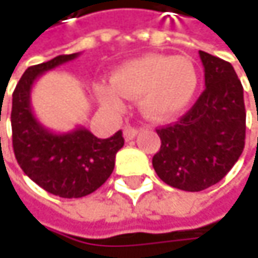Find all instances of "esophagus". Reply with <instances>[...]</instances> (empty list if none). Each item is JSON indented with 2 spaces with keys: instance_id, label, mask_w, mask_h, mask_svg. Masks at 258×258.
Returning a JSON list of instances; mask_svg holds the SVG:
<instances>
[{
  "instance_id": "34e87169",
  "label": "esophagus",
  "mask_w": 258,
  "mask_h": 258,
  "mask_svg": "<svg viewBox=\"0 0 258 258\" xmlns=\"http://www.w3.org/2000/svg\"><path fill=\"white\" fill-rule=\"evenodd\" d=\"M137 133H139V130L134 128V127H124V131H122V134H124V139L130 142V140H133L136 136H137Z\"/></svg>"
}]
</instances>
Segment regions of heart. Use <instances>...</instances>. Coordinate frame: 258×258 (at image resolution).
<instances>
[{
	"label": "heart",
	"mask_w": 258,
	"mask_h": 258,
	"mask_svg": "<svg viewBox=\"0 0 258 258\" xmlns=\"http://www.w3.org/2000/svg\"><path fill=\"white\" fill-rule=\"evenodd\" d=\"M197 85L199 73L189 58L149 53L119 66L112 75V83L98 88V97L115 112L124 107V97H139L145 118L169 121L188 107Z\"/></svg>",
	"instance_id": "heart-1"
}]
</instances>
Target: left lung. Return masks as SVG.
Segmentation results:
<instances>
[{"label":"left lung","mask_w":258,"mask_h":258,"mask_svg":"<svg viewBox=\"0 0 258 258\" xmlns=\"http://www.w3.org/2000/svg\"><path fill=\"white\" fill-rule=\"evenodd\" d=\"M205 91L176 124L157 130L161 148L152 158L160 179L202 191L223 179L245 146L243 88L230 62L199 50Z\"/></svg>","instance_id":"left-lung-1"}]
</instances>
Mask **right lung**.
I'll list each match as a JSON object with an SVG mask.
<instances>
[{"mask_svg": "<svg viewBox=\"0 0 258 258\" xmlns=\"http://www.w3.org/2000/svg\"><path fill=\"white\" fill-rule=\"evenodd\" d=\"M79 55H59L28 67L16 85L12 106L13 151L21 169L43 189L64 199L85 197L100 188L112 175L116 152L124 146L122 131L109 139H98L80 125L69 133H55L32 112L35 80Z\"/></svg>", "mask_w": 258, "mask_h": 258, "instance_id": "obj_1", "label": "right lung"}]
</instances>
